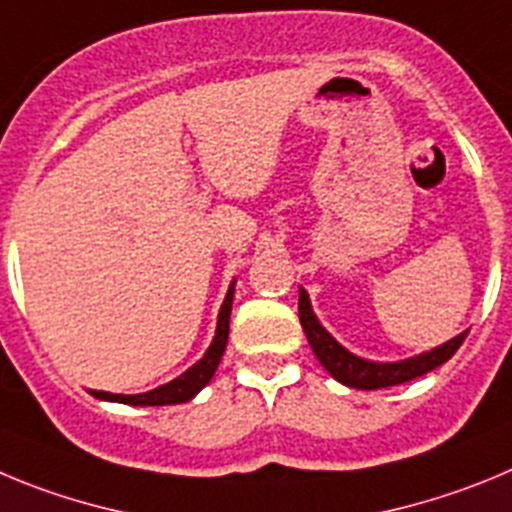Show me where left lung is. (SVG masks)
<instances>
[{
    "label": "left lung",
    "instance_id": "left-lung-1",
    "mask_svg": "<svg viewBox=\"0 0 512 512\" xmlns=\"http://www.w3.org/2000/svg\"><path fill=\"white\" fill-rule=\"evenodd\" d=\"M298 316H301V326L308 336V344H311L313 354L319 357L321 365L329 370V375L334 380H339L347 388H359V390H380L390 388V385H400V382L416 380V377L426 375V372L436 370L439 365H444L446 359L454 357L462 342L467 339V331H462L459 336H454L451 342L441 344V347L431 349V352H423L413 359H403V362H388V365H380V362H367V359L354 357L352 352L336 344L334 336L319 324V319L313 316L311 301H308V293L301 290V298H298Z\"/></svg>",
    "mask_w": 512,
    "mask_h": 512
}]
</instances>
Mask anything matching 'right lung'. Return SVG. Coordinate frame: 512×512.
Segmentation results:
<instances>
[{
  "label": "right lung",
  "instance_id": "add662e5",
  "mask_svg": "<svg viewBox=\"0 0 512 512\" xmlns=\"http://www.w3.org/2000/svg\"><path fill=\"white\" fill-rule=\"evenodd\" d=\"M232 298H234V285H229L227 298L222 303V311H219V321H216V336L211 347L206 349L204 357L196 362L188 372H183L181 377H176L168 385H160L158 390H150V393L140 395H117V393H104V390H91V395L101 400H114V403H127V405H176L186 403L193 395L204 388L206 382L214 377L216 367L222 362V354L227 349L229 339V313H232Z\"/></svg>",
  "mask_w": 512,
  "mask_h": 512
}]
</instances>
